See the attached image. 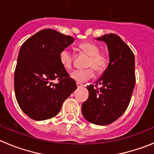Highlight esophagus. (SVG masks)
<instances>
[{"label":"esophagus","instance_id":"esophagus-1","mask_svg":"<svg viewBox=\"0 0 154 154\" xmlns=\"http://www.w3.org/2000/svg\"><path fill=\"white\" fill-rule=\"evenodd\" d=\"M76 85H77V87H78V88L83 86V84L81 83V82H76Z\"/></svg>","mask_w":154,"mask_h":154}]
</instances>
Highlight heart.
I'll use <instances>...</instances> for the list:
<instances>
[{
	"label": "heart",
	"instance_id": "b5f03b06",
	"mask_svg": "<svg viewBox=\"0 0 154 154\" xmlns=\"http://www.w3.org/2000/svg\"><path fill=\"white\" fill-rule=\"evenodd\" d=\"M82 51L89 55V58L86 63V69L75 70L71 73L72 79L77 82H85L92 79L95 75L94 70L97 73H103L108 66L109 58L105 53L100 52L99 48L90 42H82L79 45ZM59 59L62 67L65 69H72L73 65V56L68 49H63L60 52Z\"/></svg>",
	"mask_w": 154,
	"mask_h": 154
}]
</instances>
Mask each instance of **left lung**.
<instances>
[{"mask_svg":"<svg viewBox=\"0 0 154 154\" xmlns=\"http://www.w3.org/2000/svg\"><path fill=\"white\" fill-rule=\"evenodd\" d=\"M97 40L107 44L109 63L96 85L87 86L89 98L82 103V112L90 123L105 126L119 119L130 104L136 82L135 58L130 47L115 34Z\"/></svg>","mask_w":154,"mask_h":154,"instance_id":"obj_1","label":"left lung"}]
</instances>
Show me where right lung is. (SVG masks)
<instances>
[{
  "label": "right lung",
  "mask_w": 154,
  "mask_h": 154,
  "mask_svg": "<svg viewBox=\"0 0 154 154\" xmlns=\"http://www.w3.org/2000/svg\"><path fill=\"white\" fill-rule=\"evenodd\" d=\"M74 38L44 29L21 45L14 72V92L19 106L31 119L45 120L59 112L62 103L77 88L59 59ZM57 80V84H53Z\"/></svg>",
  "instance_id": "add662e5"
}]
</instances>
